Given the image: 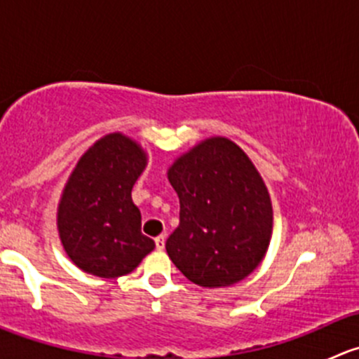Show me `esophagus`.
<instances>
[{"label": "esophagus", "instance_id": "obj_1", "mask_svg": "<svg viewBox=\"0 0 359 359\" xmlns=\"http://www.w3.org/2000/svg\"><path fill=\"white\" fill-rule=\"evenodd\" d=\"M154 243H156V248L158 250H163L165 248V243H166V234H159V236L154 240Z\"/></svg>", "mask_w": 359, "mask_h": 359}]
</instances>
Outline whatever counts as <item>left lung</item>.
I'll use <instances>...</instances> for the list:
<instances>
[{"mask_svg": "<svg viewBox=\"0 0 359 359\" xmlns=\"http://www.w3.org/2000/svg\"><path fill=\"white\" fill-rule=\"evenodd\" d=\"M180 224L166 240L177 269L205 288L245 280L266 255L273 206L262 177L226 137L194 146L170 166Z\"/></svg>", "mask_w": 359, "mask_h": 359, "instance_id": "left-lung-1", "label": "left lung"}]
</instances>
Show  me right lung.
Here are the masks:
<instances>
[{
    "mask_svg": "<svg viewBox=\"0 0 359 359\" xmlns=\"http://www.w3.org/2000/svg\"><path fill=\"white\" fill-rule=\"evenodd\" d=\"M146 165V153L135 140L109 133L72 170L57 227L69 259L85 273L125 276L153 252L154 241L140 231L142 217L132 201V187Z\"/></svg>",
    "mask_w": 359,
    "mask_h": 359,
    "instance_id": "1",
    "label": "right lung"
}]
</instances>
